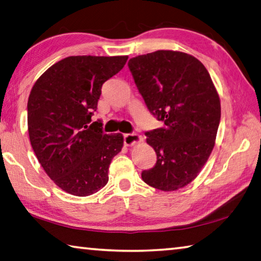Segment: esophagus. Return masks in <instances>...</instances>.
<instances>
[{
    "instance_id": "esophagus-1",
    "label": "esophagus",
    "mask_w": 261,
    "mask_h": 261,
    "mask_svg": "<svg viewBox=\"0 0 261 261\" xmlns=\"http://www.w3.org/2000/svg\"><path fill=\"white\" fill-rule=\"evenodd\" d=\"M123 140H124L125 146H132L137 143H140L143 138L137 134H125L123 136Z\"/></svg>"
}]
</instances>
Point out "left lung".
<instances>
[{
	"label": "left lung",
	"instance_id": "left-lung-1",
	"mask_svg": "<svg viewBox=\"0 0 261 261\" xmlns=\"http://www.w3.org/2000/svg\"><path fill=\"white\" fill-rule=\"evenodd\" d=\"M149 112L163 126L146 132L158 161L141 178L164 192L177 191L201 172L215 146L220 99L200 60L179 51L159 50L127 63Z\"/></svg>",
	"mask_w": 261,
	"mask_h": 261
}]
</instances>
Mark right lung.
Listing matches in <instances>:
<instances>
[{"label":"right lung","mask_w":261,"mask_h":261,"mask_svg":"<svg viewBox=\"0 0 261 261\" xmlns=\"http://www.w3.org/2000/svg\"><path fill=\"white\" fill-rule=\"evenodd\" d=\"M127 56H72L52 65L27 102L31 145L46 174L72 195L88 196L108 181V168L123 147L91 122L101 87L124 67Z\"/></svg>","instance_id":"obj_1"}]
</instances>
